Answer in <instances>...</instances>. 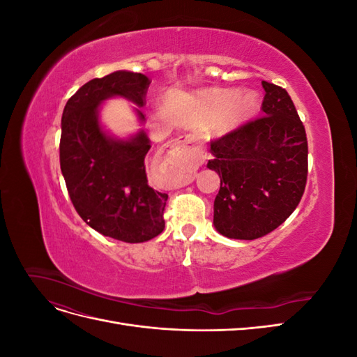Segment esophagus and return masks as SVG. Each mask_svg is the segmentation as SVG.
<instances>
[{
  "instance_id": "esophagus-1",
  "label": "esophagus",
  "mask_w": 357,
  "mask_h": 357,
  "mask_svg": "<svg viewBox=\"0 0 357 357\" xmlns=\"http://www.w3.org/2000/svg\"><path fill=\"white\" fill-rule=\"evenodd\" d=\"M169 147L172 149H181V156L185 158L190 164H201L205 158V153L202 147L199 146L198 138L195 135H185L180 137L174 142L169 143Z\"/></svg>"
}]
</instances>
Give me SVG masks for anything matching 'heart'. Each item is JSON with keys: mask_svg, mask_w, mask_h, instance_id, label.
Returning <instances> with one entry per match:
<instances>
[{"mask_svg": "<svg viewBox=\"0 0 357 357\" xmlns=\"http://www.w3.org/2000/svg\"><path fill=\"white\" fill-rule=\"evenodd\" d=\"M168 105L178 122L188 126L210 123L214 132L223 134L238 128L256 112L259 96L255 91L210 88L172 95Z\"/></svg>", "mask_w": 357, "mask_h": 357, "instance_id": "b5f03b06", "label": "heart"}]
</instances>
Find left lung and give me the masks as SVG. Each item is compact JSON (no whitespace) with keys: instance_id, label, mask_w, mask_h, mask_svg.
<instances>
[{"instance_id":"obj_1","label":"left lung","mask_w":357,"mask_h":357,"mask_svg":"<svg viewBox=\"0 0 357 357\" xmlns=\"http://www.w3.org/2000/svg\"><path fill=\"white\" fill-rule=\"evenodd\" d=\"M266 116L210 146L207 167L220 177L214 228L234 240H256L294 213L305 189V128L286 89L262 82Z\"/></svg>"}]
</instances>
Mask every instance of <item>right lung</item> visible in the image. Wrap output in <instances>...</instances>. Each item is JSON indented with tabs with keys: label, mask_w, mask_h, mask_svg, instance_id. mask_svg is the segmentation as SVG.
Returning a JSON list of instances; mask_svg holds the SVG:
<instances>
[{
	"label": "right lung",
	"mask_w": 357,
	"mask_h": 357,
	"mask_svg": "<svg viewBox=\"0 0 357 357\" xmlns=\"http://www.w3.org/2000/svg\"><path fill=\"white\" fill-rule=\"evenodd\" d=\"M149 79L119 70L84 83L67 101L61 121L59 160L74 208L92 229L125 243H144L165 228L168 199L149 185L144 159L150 139L143 129L128 138L101 123V105L110 98L131 101L139 123Z\"/></svg>",
	"instance_id": "1"
}]
</instances>
